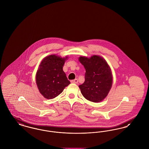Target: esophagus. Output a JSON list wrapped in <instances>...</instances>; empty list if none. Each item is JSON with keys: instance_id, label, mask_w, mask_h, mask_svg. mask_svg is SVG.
<instances>
[{"instance_id": "34e87169", "label": "esophagus", "mask_w": 149, "mask_h": 149, "mask_svg": "<svg viewBox=\"0 0 149 149\" xmlns=\"http://www.w3.org/2000/svg\"><path fill=\"white\" fill-rule=\"evenodd\" d=\"M71 83H75V84H77L78 83V80L77 79H75L74 80H71Z\"/></svg>"}]
</instances>
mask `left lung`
<instances>
[{"label": "left lung", "instance_id": "obj_1", "mask_svg": "<svg viewBox=\"0 0 149 149\" xmlns=\"http://www.w3.org/2000/svg\"><path fill=\"white\" fill-rule=\"evenodd\" d=\"M79 61L85 68V81L79 86L85 99L97 103L104 99L112 85V74L109 66L102 57L80 56Z\"/></svg>", "mask_w": 149, "mask_h": 149}]
</instances>
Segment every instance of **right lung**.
Listing matches in <instances>:
<instances>
[{
    "mask_svg": "<svg viewBox=\"0 0 149 149\" xmlns=\"http://www.w3.org/2000/svg\"><path fill=\"white\" fill-rule=\"evenodd\" d=\"M68 57L51 55L43 58L36 75V81L40 93L46 99H53L70 84L63 70Z\"/></svg>",
    "mask_w": 149,
    "mask_h": 149,
    "instance_id": "add662e5",
    "label": "right lung"
}]
</instances>
